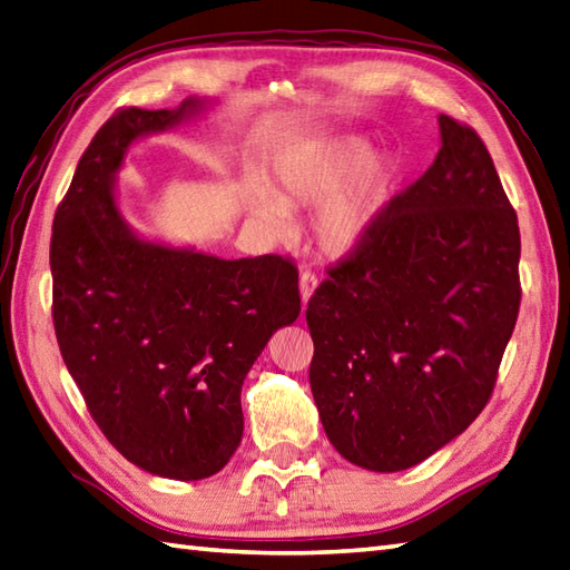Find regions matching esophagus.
I'll return each instance as SVG.
<instances>
[{"label": "esophagus", "instance_id": "esophagus-1", "mask_svg": "<svg viewBox=\"0 0 570 570\" xmlns=\"http://www.w3.org/2000/svg\"><path fill=\"white\" fill-rule=\"evenodd\" d=\"M317 285H320V281H317V275H314L312 271H302V273H299V297H302V307H307V302L312 299V295H314V289H317Z\"/></svg>", "mask_w": 570, "mask_h": 570}]
</instances>
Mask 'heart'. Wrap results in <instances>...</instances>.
Here are the masks:
<instances>
[{
	"label": "heart",
	"mask_w": 570,
	"mask_h": 570,
	"mask_svg": "<svg viewBox=\"0 0 570 570\" xmlns=\"http://www.w3.org/2000/svg\"><path fill=\"white\" fill-rule=\"evenodd\" d=\"M283 199L271 189L250 185L246 205L253 217L273 234H287V205L320 209L314 236L326 256L346 258L371 242L383 217L395 166L375 156L358 136L328 138L312 146H295L275 166Z\"/></svg>",
	"instance_id": "b5f03b06"
}]
</instances>
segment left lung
Listing matches in <instances>:
<instances>
[{
	"label": "left lung",
	"instance_id": "1",
	"mask_svg": "<svg viewBox=\"0 0 570 570\" xmlns=\"http://www.w3.org/2000/svg\"><path fill=\"white\" fill-rule=\"evenodd\" d=\"M436 160L307 307L309 385L334 449L397 473L463 434L520 312V226L485 144L439 114Z\"/></svg>",
	"mask_w": 570,
	"mask_h": 570
}]
</instances>
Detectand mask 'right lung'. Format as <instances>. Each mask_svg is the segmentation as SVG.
Instances as JSON below:
<instances>
[{"label": "right lung", "instance_id": "right-lung-1", "mask_svg": "<svg viewBox=\"0 0 570 570\" xmlns=\"http://www.w3.org/2000/svg\"><path fill=\"white\" fill-rule=\"evenodd\" d=\"M212 105L187 97L175 109L114 114L82 154L50 238L62 361L109 444L170 480H202L229 463L244 436L246 373L299 317L289 261H224L154 242L119 207L129 148Z\"/></svg>", "mask_w": 570, "mask_h": 570}]
</instances>
